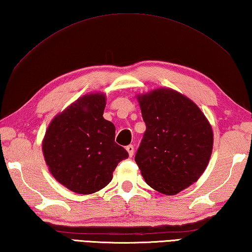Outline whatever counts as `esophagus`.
<instances>
[{
	"label": "esophagus",
	"mask_w": 252,
	"mask_h": 252,
	"mask_svg": "<svg viewBox=\"0 0 252 252\" xmlns=\"http://www.w3.org/2000/svg\"><path fill=\"white\" fill-rule=\"evenodd\" d=\"M126 150H127L128 155H129V157H132V155H134V146H132V145L127 146L126 147Z\"/></svg>",
	"instance_id": "esophagus-1"
}]
</instances>
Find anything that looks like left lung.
Here are the masks:
<instances>
[{
	"mask_svg": "<svg viewBox=\"0 0 252 252\" xmlns=\"http://www.w3.org/2000/svg\"><path fill=\"white\" fill-rule=\"evenodd\" d=\"M146 131L135 157L146 183L174 195L200 179L210 162L214 135L192 99L169 88L138 94Z\"/></svg>",
	"mask_w": 252,
	"mask_h": 252,
	"instance_id": "8db88e82",
	"label": "left lung"
}]
</instances>
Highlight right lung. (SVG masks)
Here are the masks:
<instances>
[{
  "instance_id": "1",
  "label": "right lung",
  "mask_w": 252,
  "mask_h": 252,
  "mask_svg": "<svg viewBox=\"0 0 252 252\" xmlns=\"http://www.w3.org/2000/svg\"><path fill=\"white\" fill-rule=\"evenodd\" d=\"M104 93L78 98L56 115L42 139V154L57 181L78 194L95 193L112 181L128 153L115 142V126L104 120Z\"/></svg>"
}]
</instances>
